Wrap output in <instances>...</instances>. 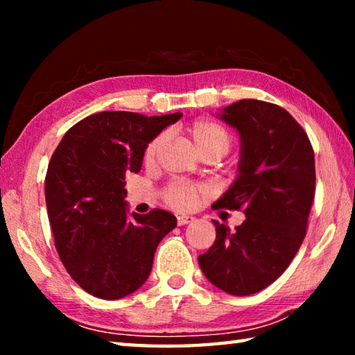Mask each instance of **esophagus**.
<instances>
[{
    "label": "esophagus",
    "mask_w": 355,
    "mask_h": 355,
    "mask_svg": "<svg viewBox=\"0 0 355 355\" xmlns=\"http://www.w3.org/2000/svg\"><path fill=\"white\" fill-rule=\"evenodd\" d=\"M194 220H196V218H192V216H186V214L177 216V224H178V225L191 224V222H194Z\"/></svg>",
    "instance_id": "1"
}]
</instances>
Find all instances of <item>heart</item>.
I'll list each match as a JSON object with an SVG mask.
<instances>
[{"instance_id":"obj_1","label":"heart","mask_w":355,"mask_h":355,"mask_svg":"<svg viewBox=\"0 0 355 355\" xmlns=\"http://www.w3.org/2000/svg\"><path fill=\"white\" fill-rule=\"evenodd\" d=\"M188 135L192 144L200 155L218 153L224 156L232 146V137L228 131L220 123L208 119H199L188 125ZM164 142V135L155 136L144 148V163L152 164L159 147ZM202 194H207V188L192 183H173L164 191V200L167 205L177 209H191L196 207L197 200Z\"/></svg>"}]
</instances>
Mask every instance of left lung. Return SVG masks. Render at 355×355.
Returning <instances> with one entry per match:
<instances>
[{
    "instance_id": "1",
    "label": "left lung",
    "mask_w": 355,
    "mask_h": 355,
    "mask_svg": "<svg viewBox=\"0 0 355 355\" xmlns=\"http://www.w3.org/2000/svg\"><path fill=\"white\" fill-rule=\"evenodd\" d=\"M216 116L238 131L241 152L235 182L213 208H243L245 220L235 232L213 220L214 244L199 264L216 288L249 296L277 280L304 241L315 153L307 133L277 105L239 100Z\"/></svg>"
}]
</instances>
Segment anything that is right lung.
Segmentation results:
<instances>
[{"mask_svg": "<svg viewBox=\"0 0 355 355\" xmlns=\"http://www.w3.org/2000/svg\"><path fill=\"white\" fill-rule=\"evenodd\" d=\"M182 112L92 114L73 125L53 153L45 200L65 269L95 297L122 299L146 284L161 239L177 227L164 209L128 214L125 175L137 173L144 148Z\"/></svg>", "mask_w": 355, "mask_h": 355, "instance_id": "obj_1", "label": "right lung"}]
</instances>
